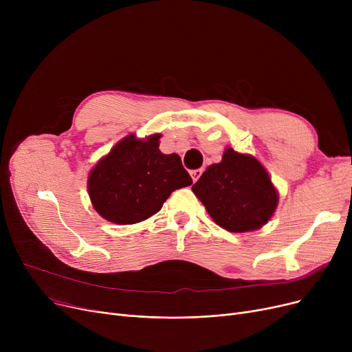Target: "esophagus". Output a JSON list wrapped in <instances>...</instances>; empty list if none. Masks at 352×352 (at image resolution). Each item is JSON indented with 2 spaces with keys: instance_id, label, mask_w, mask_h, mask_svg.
Returning a JSON list of instances; mask_svg holds the SVG:
<instances>
[{
  "instance_id": "34e87169",
  "label": "esophagus",
  "mask_w": 352,
  "mask_h": 352,
  "mask_svg": "<svg viewBox=\"0 0 352 352\" xmlns=\"http://www.w3.org/2000/svg\"><path fill=\"white\" fill-rule=\"evenodd\" d=\"M201 174H202V170H192L191 171V177H192V181L195 182L199 177H201Z\"/></svg>"
}]
</instances>
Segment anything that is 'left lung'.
<instances>
[{"instance_id":"8db88e82","label":"left lung","mask_w":352,"mask_h":352,"mask_svg":"<svg viewBox=\"0 0 352 352\" xmlns=\"http://www.w3.org/2000/svg\"><path fill=\"white\" fill-rule=\"evenodd\" d=\"M214 223L230 232L264 227L278 206V191L265 166L250 154L227 146L223 160L210 165L192 186Z\"/></svg>"}]
</instances>
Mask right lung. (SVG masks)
<instances>
[{"label": "right lung", "instance_id": "right-lung-1", "mask_svg": "<svg viewBox=\"0 0 352 352\" xmlns=\"http://www.w3.org/2000/svg\"><path fill=\"white\" fill-rule=\"evenodd\" d=\"M160 138L161 134H129L89 171L91 204L109 223H141L157 214L173 191L192 184L178 154L160 151Z\"/></svg>", "mask_w": 352, "mask_h": 352}]
</instances>
